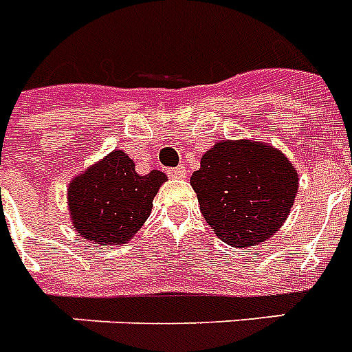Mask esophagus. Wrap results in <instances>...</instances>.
I'll return each mask as SVG.
<instances>
[{"label": "esophagus", "instance_id": "obj_1", "mask_svg": "<svg viewBox=\"0 0 352 352\" xmlns=\"http://www.w3.org/2000/svg\"><path fill=\"white\" fill-rule=\"evenodd\" d=\"M186 168L184 166H177V168H170L168 170V175L173 177V179H186Z\"/></svg>", "mask_w": 352, "mask_h": 352}]
</instances>
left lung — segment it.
Wrapping results in <instances>:
<instances>
[{"instance_id":"8db88e82","label":"left lung","mask_w":352,"mask_h":352,"mask_svg":"<svg viewBox=\"0 0 352 352\" xmlns=\"http://www.w3.org/2000/svg\"><path fill=\"white\" fill-rule=\"evenodd\" d=\"M201 213L221 241L248 248L275 235L291 213L298 175L287 157L258 141H219L190 179Z\"/></svg>"}]
</instances>
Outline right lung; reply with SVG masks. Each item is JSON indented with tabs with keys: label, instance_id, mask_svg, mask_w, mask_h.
Here are the masks:
<instances>
[{
	"label": "right lung",
	"instance_id": "right-lung-1",
	"mask_svg": "<svg viewBox=\"0 0 352 352\" xmlns=\"http://www.w3.org/2000/svg\"><path fill=\"white\" fill-rule=\"evenodd\" d=\"M162 182H166L162 171L139 175L130 157L113 150L68 186L74 228L94 244H124L150 217Z\"/></svg>",
	"mask_w": 352,
	"mask_h": 352
}]
</instances>
